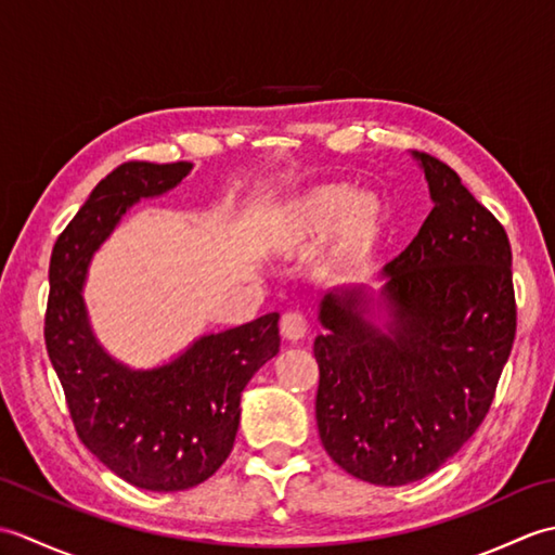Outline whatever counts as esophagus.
Here are the masks:
<instances>
[{"instance_id": "34e87169", "label": "esophagus", "mask_w": 555, "mask_h": 555, "mask_svg": "<svg viewBox=\"0 0 555 555\" xmlns=\"http://www.w3.org/2000/svg\"><path fill=\"white\" fill-rule=\"evenodd\" d=\"M308 317L298 310H291L284 317H281V334H284L288 340H300L305 334H308Z\"/></svg>"}]
</instances>
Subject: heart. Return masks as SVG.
<instances>
[{"instance_id": "heart-1", "label": "heart", "mask_w": 555, "mask_h": 555, "mask_svg": "<svg viewBox=\"0 0 555 555\" xmlns=\"http://www.w3.org/2000/svg\"><path fill=\"white\" fill-rule=\"evenodd\" d=\"M384 207L372 193H350L346 185H322L298 199L286 219V243L305 245L332 235L340 257L367 247L382 227Z\"/></svg>"}]
</instances>
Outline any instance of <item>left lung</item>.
<instances>
[{
	"label": "left lung",
	"mask_w": 555,
	"mask_h": 555,
	"mask_svg": "<svg viewBox=\"0 0 555 555\" xmlns=\"http://www.w3.org/2000/svg\"><path fill=\"white\" fill-rule=\"evenodd\" d=\"M434 209L384 267L386 334L362 320L360 293H328L314 338L317 427L348 475L403 487L467 443L496 396L515 340L513 253L501 221L427 152Z\"/></svg>",
	"instance_id": "8db88e82"
}]
</instances>
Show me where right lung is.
Instances as JSON below:
<instances>
[{
    "label": "right lung",
    "instance_id": "1",
    "mask_svg": "<svg viewBox=\"0 0 555 555\" xmlns=\"http://www.w3.org/2000/svg\"><path fill=\"white\" fill-rule=\"evenodd\" d=\"M191 162H124L95 185L59 233L50 259L44 346L62 382L78 439L128 485L183 491L203 485L229 457L241 393L279 352V314L199 338L152 372L116 364L90 334L80 288L92 253L140 197L185 179Z\"/></svg>",
    "mask_w": 555,
    "mask_h": 555
}]
</instances>
